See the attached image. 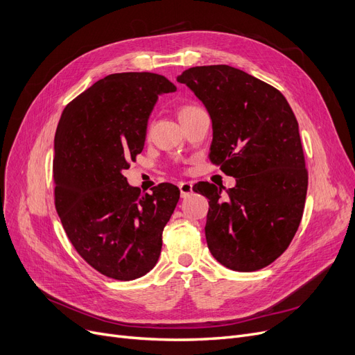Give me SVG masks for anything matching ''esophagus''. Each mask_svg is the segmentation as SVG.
Returning <instances> with one entry per match:
<instances>
[{
    "label": "esophagus",
    "mask_w": 355,
    "mask_h": 355,
    "mask_svg": "<svg viewBox=\"0 0 355 355\" xmlns=\"http://www.w3.org/2000/svg\"><path fill=\"white\" fill-rule=\"evenodd\" d=\"M178 187H180V193H181V197H182V198L189 197V196L193 193V182H185V181H182V182L178 184Z\"/></svg>",
    "instance_id": "esophagus-1"
}]
</instances>
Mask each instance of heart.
<instances>
[{"label":"heart","mask_w":355,"mask_h":355,"mask_svg":"<svg viewBox=\"0 0 355 355\" xmlns=\"http://www.w3.org/2000/svg\"><path fill=\"white\" fill-rule=\"evenodd\" d=\"M196 109H198V106H196V105H184V106L180 107L178 115H180V118H182V116H185V115L191 114V112L196 110Z\"/></svg>","instance_id":"heart-1"}]
</instances>
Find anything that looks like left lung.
Listing matches in <instances>:
<instances>
[{"instance_id": "obj_1", "label": "left lung", "mask_w": 355, "mask_h": 355, "mask_svg": "<svg viewBox=\"0 0 355 355\" xmlns=\"http://www.w3.org/2000/svg\"><path fill=\"white\" fill-rule=\"evenodd\" d=\"M177 82L209 110L210 161L236 178L225 198L214 184L197 187L210 200L207 246L232 270L262 269L288 249L304 214L308 170L297 121L276 87L227 64L187 69Z\"/></svg>"}]
</instances>
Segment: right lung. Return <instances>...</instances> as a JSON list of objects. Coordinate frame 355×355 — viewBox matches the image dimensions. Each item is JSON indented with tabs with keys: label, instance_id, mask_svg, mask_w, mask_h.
Wrapping results in <instances>:
<instances>
[{
	"label": "right lung",
	"instance_id": "1",
	"mask_svg": "<svg viewBox=\"0 0 355 355\" xmlns=\"http://www.w3.org/2000/svg\"><path fill=\"white\" fill-rule=\"evenodd\" d=\"M175 90L157 73L109 74L64 107L55 130V210L76 252L116 281L155 266L162 230L180 200L170 182L144 194L122 175L144 149L158 95Z\"/></svg>",
	"mask_w": 355,
	"mask_h": 355
}]
</instances>
